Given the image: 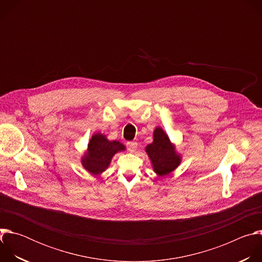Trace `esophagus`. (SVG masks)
Listing matches in <instances>:
<instances>
[{
  "label": "esophagus",
  "mask_w": 262,
  "mask_h": 262,
  "mask_svg": "<svg viewBox=\"0 0 262 262\" xmlns=\"http://www.w3.org/2000/svg\"><path fill=\"white\" fill-rule=\"evenodd\" d=\"M126 147L128 149V151L134 152L136 149H137V147H138V143L137 142H127L126 143Z\"/></svg>",
  "instance_id": "obj_1"
}]
</instances>
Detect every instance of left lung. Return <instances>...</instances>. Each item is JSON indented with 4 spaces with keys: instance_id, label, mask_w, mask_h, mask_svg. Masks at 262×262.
Returning <instances> with one entry per match:
<instances>
[{
    "instance_id": "8db88e82",
    "label": "left lung",
    "mask_w": 262,
    "mask_h": 262,
    "mask_svg": "<svg viewBox=\"0 0 262 262\" xmlns=\"http://www.w3.org/2000/svg\"><path fill=\"white\" fill-rule=\"evenodd\" d=\"M146 152L152 162L156 173L161 176L172 172L180 163V158L175 154L168 136L160 127L156 128L154 142L146 147Z\"/></svg>"
}]
</instances>
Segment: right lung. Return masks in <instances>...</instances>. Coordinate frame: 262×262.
Wrapping results in <instances>:
<instances>
[{
  "instance_id": "add662e5",
  "label": "right lung",
  "mask_w": 262,
  "mask_h": 262,
  "mask_svg": "<svg viewBox=\"0 0 262 262\" xmlns=\"http://www.w3.org/2000/svg\"><path fill=\"white\" fill-rule=\"evenodd\" d=\"M124 150L118 141H107L104 136L94 135L88 145V154L83 159V166L92 174H99L107 168L112 157Z\"/></svg>"
}]
</instances>
